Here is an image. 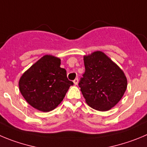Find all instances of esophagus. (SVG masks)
I'll use <instances>...</instances> for the list:
<instances>
[{
    "instance_id": "obj_1",
    "label": "esophagus",
    "mask_w": 147,
    "mask_h": 147,
    "mask_svg": "<svg viewBox=\"0 0 147 147\" xmlns=\"http://www.w3.org/2000/svg\"><path fill=\"white\" fill-rule=\"evenodd\" d=\"M78 82H79V79H78L77 78H76V79H75L74 80V85H77Z\"/></svg>"
}]
</instances>
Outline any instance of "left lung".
Wrapping results in <instances>:
<instances>
[{
  "instance_id": "obj_1",
  "label": "left lung",
  "mask_w": 147,
  "mask_h": 147,
  "mask_svg": "<svg viewBox=\"0 0 147 147\" xmlns=\"http://www.w3.org/2000/svg\"><path fill=\"white\" fill-rule=\"evenodd\" d=\"M85 72L79 86L85 101L94 109L109 111L125 94L127 81L123 71L104 52L84 55Z\"/></svg>"
}]
</instances>
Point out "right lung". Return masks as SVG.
<instances>
[{
  "label": "right lung",
  "instance_id": "right-lung-1",
  "mask_svg": "<svg viewBox=\"0 0 147 147\" xmlns=\"http://www.w3.org/2000/svg\"><path fill=\"white\" fill-rule=\"evenodd\" d=\"M60 59L46 55L32 65L19 81L22 95L32 107L43 112L52 111L63 100L74 83L60 68Z\"/></svg>",
  "mask_w": 147,
  "mask_h": 147
}]
</instances>
